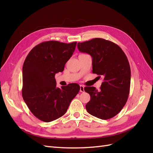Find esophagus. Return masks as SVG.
<instances>
[{"label":"esophagus","mask_w":153,"mask_h":153,"mask_svg":"<svg viewBox=\"0 0 153 153\" xmlns=\"http://www.w3.org/2000/svg\"><path fill=\"white\" fill-rule=\"evenodd\" d=\"M80 91L81 92H84V85H80Z\"/></svg>","instance_id":"1"}]
</instances>
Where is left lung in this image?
Masks as SVG:
<instances>
[{
    "label": "left lung",
    "instance_id": "8db88e82",
    "mask_svg": "<svg viewBox=\"0 0 153 153\" xmlns=\"http://www.w3.org/2000/svg\"><path fill=\"white\" fill-rule=\"evenodd\" d=\"M80 52L92 58V73L102 76L100 91L85 87L91 96L86 110L101 119H108L118 114L126 104L129 94L131 69L126 55L117 45L102 38L78 43Z\"/></svg>",
    "mask_w": 153,
    "mask_h": 153
}]
</instances>
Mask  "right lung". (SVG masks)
I'll list each match as a JSON object with an SVG mask.
<instances>
[{
  "label": "right lung",
  "instance_id": "1",
  "mask_svg": "<svg viewBox=\"0 0 153 153\" xmlns=\"http://www.w3.org/2000/svg\"><path fill=\"white\" fill-rule=\"evenodd\" d=\"M76 42L44 41L27 55L22 68V97L35 117L51 122L66 112L71 100L80 91L73 83L57 87L55 74L62 72L75 50Z\"/></svg>",
  "mask_w": 153,
  "mask_h": 153
}]
</instances>
